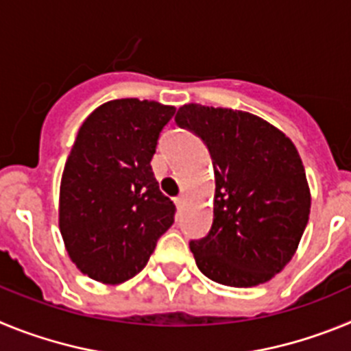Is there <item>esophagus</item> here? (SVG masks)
<instances>
[{"instance_id":"34e87169","label":"esophagus","mask_w":351,"mask_h":351,"mask_svg":"<svg viewBox=\"0 0 351 351\" xmlns=\"http://www.w3.org/2000/svg\"><path fill=\"white\" fill-rule=\"evenodd\" d=\"M173 202H176V206H178V209H181V207L184 206V197H182V195H179V197L173 198Z\"/></svg>"}]
</instances>
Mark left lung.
Listing matches in <instances>:
<instances>
[{
  "instance_id": "obj_1",
  "label": "left lung",
  "mask_w": 351,
  "mask_h": 351,
  "mask_svg": "<svg viewBox=\"0 0 351 351\" xmlns=\"http://www.w3.org/2000/svg\"><path fill=\"white\" fill-rule=\"evenodd\" d=\"M176 123L207 145L213 226L191 241L197 267L226 287H256L295 255L311 209L302 160L283 132L243 110L182 105Z\"/></svg>"
}]
</instances>
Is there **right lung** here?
<instances>
[{"instance_id":"1","label":"right lung","mask_w":351,"mask_h":351,"mask_svg":"<svg viewBox=\"0 0 351 351\" xmlns=\"http://www.w3.org/2000/svg\"><path fill=\"white\" fill-rule=\"evenodd\" d=\"M176 107L123 98L93 110L77 133L60 188V230L82 274L119 285L142 271L176 206L151 160Z\"/></svg>"}]
</instances>
